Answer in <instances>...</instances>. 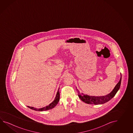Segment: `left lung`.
I'll list each match as a JSON object with an SVG mask.
<instances>
[{
	"instance_id": "8db88e82",
	"label": "left lung",
	"mask_w": 133,
	"mask_h": 133,
	"mask_svg": "<svg viewBox=\"0 0 133 133\" xmlns=\"http://www.w3.org/2000/svg\"><path fill=\"white\" fill-rule=\"evenodd\" d=\"M121 83V76L118 83L116 84V87L114 88L113 91L110 93L108 94L105 96H90L88 95H85L84 94L80 93L79 90L76 88V90L78 92V96H79L80 99L82 101L87 103L88 104H94V105H99L103 104L106 102L109 101L110 99H112L114 96H115L116 93L120 88V85Z\"/></svg>"
}]
</instances>
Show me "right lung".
<instances>
[{"instance_id":"obj_1","label":"right lung","mask_w":133,"mask_h":133,"mask_svg":"<svg viewBox=\"0 0 133 133\" xmlns=\"http://www.w3.org/2000/svg\"><path fill=\"white\" fill-rule=\"evenodd\" d=\"M59 89V88L58 89L57 95H56V97L55 98L54 101H53V102L51 103V104H50L48 106H46L45 107L41 108H39V109L36 108H34L33 107H29V106H28V108H30V109H32V110L37 111H44L48 110H50V109H52L53 108H54V107H55L57 105L58 102H59V101L60 93Z\"/></svg>"}]
</instances>
